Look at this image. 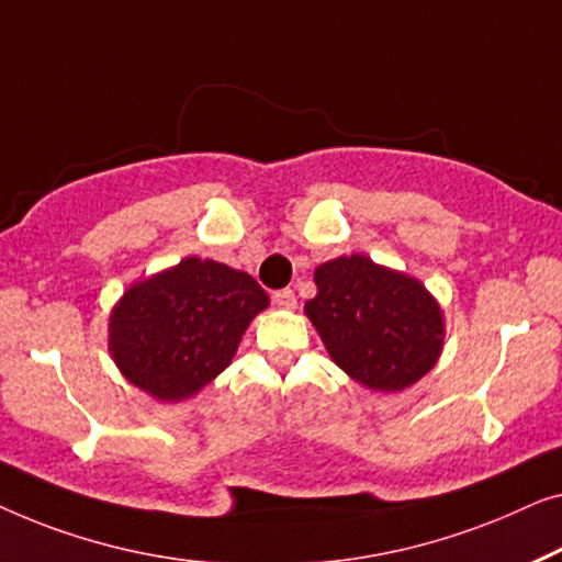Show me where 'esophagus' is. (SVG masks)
Returning <instances> with one entry per match:
<instances>
[{
	"label": "esophagus",
	"mask_w": 562,
	"mask_h": 562,
	"mask_svg": "<svg viewBox=\"0 0 562 562\" xmlns=\"http://www.w3.org/2000/svg\"><path fill=\"white\" fill-rule=\"evenodd\" d=\"M272 300H274V305L282 307V311H295V307H297L295 292H292V290H278L272 295Z\"/></svg>",
	"instance_id": "esophagus-1"
}]
</instances>
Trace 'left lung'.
Segmentation results:
<instances>
[{
  "instance_id": "obj_1",
  "label": "left lung",
  "mask_w": 562,
  "mask_h": 562,
  "mask_svg": "<svg viewBox=\"0 0 562 562\" xmlns=\"http://www.w3.org/2000/svg\"><path fill=\"white\" fill-rule=\"evenodd\" d=\"M305 315L328 357L371 392L407 390L436 367L446 315L430 290L367 255L328 259L313 272Z\"/></svg>"
}]
</instances>
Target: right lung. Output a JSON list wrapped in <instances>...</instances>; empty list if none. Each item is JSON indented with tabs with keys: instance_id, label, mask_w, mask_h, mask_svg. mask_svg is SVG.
<instances>
[{
	"instance_id": "add662e5",
	"label": "right lung",
	"mask_w": 562,
	"mask_h": 562,
	"mask_svg": "<svg viewBox=\"0 0 562 562\" xmlns=\"http://www.w3.org/2000/svg\"><path fill=\"white\" fill-rule=\"evenodd\" d=\"M270 307L251 274L186 257L132 282L109 313V353L157 402L199 394L232 363L249 323Z\"/></svg>"
}]
</instances>
